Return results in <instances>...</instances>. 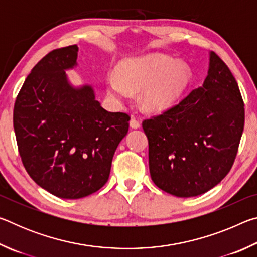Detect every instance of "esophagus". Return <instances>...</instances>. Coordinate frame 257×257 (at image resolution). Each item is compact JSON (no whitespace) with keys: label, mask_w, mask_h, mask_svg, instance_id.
I'll return each instance as SVG.
<instances>
[{"label":"esophagus","mask_w":257,"mask_h":257,"mask_svg":"<svg viewBox=\"0 0 257 257\" xmlns=\"http://www.w3.org/2000/svg\"><path fill=\"white\" fill-rule=\"evenodd\" d=\"M130 127L134 128V129H137L141 127V121H139L137 118H135V116H133L132 119H130Z\"/></svg>","instance_id":"1"}]
</instances>
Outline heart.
Listing matches in <instances>:
<instances>
[{
	"mask_svg": "<svg viewBox=\"0 0 257 257\" xmlns=\"http://www.w3.org/2000/svg\"><path fill=\"white\" fill-rule=\"evenodd\" d=\"M119 77H107V92L116 99L128 98L132 90H142L139 102L150 112L171 107L188 86L191 72L185 62L164 54L130 59L120 64Z\"/></svg>",
	"mask_w": 257,
	"mask_h": 257,
	"instance_id": "obj_1",
	"label": "heart"
}]
</instances>
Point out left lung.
<instances>
[{
  "label": "left lung",
  "mask_w": 257,
  "mask_h": 257,
  "mask_svg": "<svg viewBox=\"0 0 257 257\" xmlns=\"http://www.w3.org/2000/svg\"><path fill=\"white\" fill-rule=\"evenodd\" d=\"M245 124L239 87L214 52L202 87L143 121L154 184L177 197L206 193L228 175Z\"/></svg>",
  "instance_id": "left-lung-1"
}]
</instances>
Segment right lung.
Listing matches in <instances>:
<instances>
[{
	"label": "right lung",
	"instance_id": "add662e5",
	"mask_svg": "<svg viewBox=\"0 0 257 257\" xmlns=\"http://www.w3.org/2000/svg\"><path fill=\"white\" fill-rule=\"evenodd\" d=\"M78 46L51 51L26 78L14 108L21 161L42 188L68 199L86 197L106 184L130 116L108 112L85 85L75 88L64 70L77 64Z\"/></svg>",
	"mask_w": 257,
	"mask_h": 257
}]
</instances>
